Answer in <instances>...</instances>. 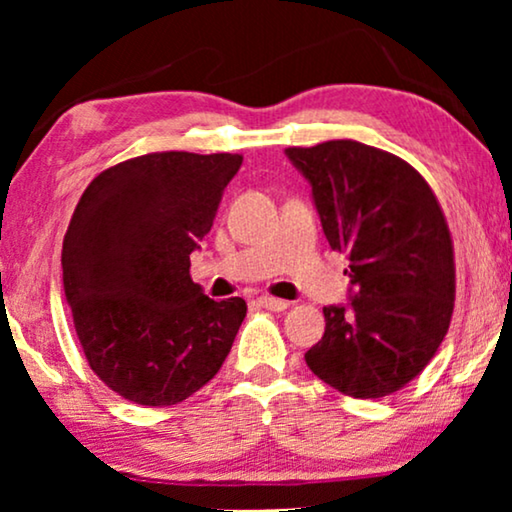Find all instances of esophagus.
<instances>
[{
    "label": "esophagus",
    "mask_w": 512,
    "mask_h": 512,
    "mask_svg": "<svg viewBox=\"0 0 512 512\" xmlns=\"http://www.w3.org/2000/svg\"><path fill=\"white\" fill-rule=\"evenodd\" d=\"M258 305L261 307H265V310H272V312H284L286 307H289V303H286V300H282V298H272V296H261L256 300Z\"/></svg>",
    "instance_id": "34e87169"
}]
</instances>
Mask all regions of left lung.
I'll use <instances>...</instances> for the list:
<instances>
[{"instance_id":"1","label":"left lung","mask_w":512,"mask_h":512,"mask_svg":"<svg viewBox=\"0 0 512 512\" xmlns=\"http://www.w3.org/2000/svg\"><path fill=\"white\" fill-rule=\"evenodd\" d=\"M286 156L310 181L324 235L347 254V305L324 307L305 354L319 380L354 398L405 387L438 352L454 310V247L431 186L394 153L354 139Z\"/></svg>"}]
</instances>
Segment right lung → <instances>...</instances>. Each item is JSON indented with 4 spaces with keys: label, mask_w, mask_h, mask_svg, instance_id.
I'll list each match as a JSON object with an SVG mask.
<instances>
[{
    "label": "right lung",
    "mask_w": 512,
    "mask_h": 512,
    "mask_svg": "<svg viewBox=\"0 0 512 512\" xmlns=\"http://www.w3.org/2000/svg\"><path fill=\"white\" fill-rule=\"evenodd\" d=\"M240 165V153H146L97 174L74 209L62 282L76 335L132 403L167 408L205 387L247 317L242 298H207L188 272Z\"/></svg>",
    "instance_id": "right-lung-1"
}]
</instances>
